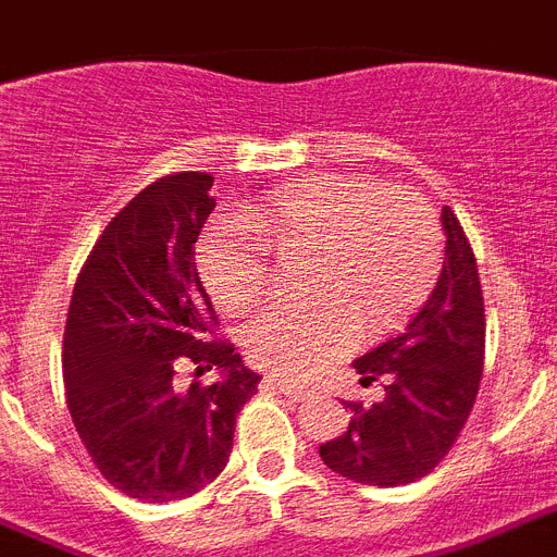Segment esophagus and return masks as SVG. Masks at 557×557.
<instances>
[{
    "instance_id": "esophagus-1",
    "label": "esophagus",
    "mask_w": 557,
    "mask_h": 557,
    "mask_svg": "<svg viewBox=\"0 0 557 557\" xmlns=\"http://www.w3.org/2000/svg\"><path fill=\"white\" fill-rule=\"evenodd\" d=\"M264 386H268V388H275V392L287 394V397H293V400H304V397H307V388H304V386H296V383H289V380L264 377Z\"/></svg>"
}]
</instances>
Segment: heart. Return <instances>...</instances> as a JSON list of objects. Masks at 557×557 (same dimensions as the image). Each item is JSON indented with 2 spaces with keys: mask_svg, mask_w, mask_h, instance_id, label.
<instances>
[{
  "mask_svg": "<svg viewBox=\"0 0 557 557\" xmlns=\"http://www.w3.org/2000/svg\"><path fill=\"white\" fill-rule=\"evenodd\" d=\"M278 259H315L312 312L270 310L242 332L245 355L273 374H304L369 335L397 326L431 296L442 270V231L425 199L355 177L296 185L264 211L220 222L197 247L208 293L247 312L273 282Z\"/></svg>",
  "mask_w": 557,
  "mask_h": 557,
  "instance_id": "heart-1",
  "label": "heart"
}]
</instances>
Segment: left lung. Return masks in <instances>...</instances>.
I'll use <instances>...</instances> for the list:
<instances>
[{
    "label": "left lung",
    "mask_w": 557,
    "mask_h": 557,
    "mask_svg": "<svg viewBox=\"0 0 557 557\" xmlns=\"http://www.w3.org/2000/svg\"><path fill=\"white\" fill-rule=\"evenodd\" d=\"M440 282L406 332L355 360L360 383L386 380L372 406L344 403L349 428L324 442V465L351 482L397 487L436 468L476 403L484 366V301L476 256L448 206Z\"/></svg>",
    "instance_id": "1"
}]
</instances>
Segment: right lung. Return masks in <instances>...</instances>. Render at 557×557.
Wrapping results in <instances>:
<instances>
[{
	"label": "right lung",
	"mask_w": 557,
	"mask_h": 557,
	"mask_svg": "<svg viewBox=\"0 0 557 557\" xmlns=\"http://www.w3.org/2000/svg\"><path fill=\"white\" fill-rule=\"evenodd\" d=\"M213 177L183 171L143 188L109 222L81 270L66 312L64 386L75 431L112 487L140 502H177L220 476L233 428L259 386L216 324L194 245L216 208ZM216 368L211 387L180 368Z\"/></svg>",
	"instance_id": "obj_1"
}]
</instances>
